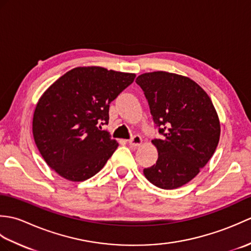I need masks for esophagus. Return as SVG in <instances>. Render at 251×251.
Instances as JSON below:
<instances>
[{
	"label": "esophagus",
	"mask_w": 251,
	"mask_h": 251,
	"mask_svg": "<svg viewBox=\"0 0 251 251\" xmlns=\"http://www.w3.org/2000/svg\"><path fill=\"white\" fill-rule=\"evenodd\" d=\"M128 143L132 147H139L142 143V138L139 135H135L128 140Z\"/></svg>",
	"instance_id": "obj_1"
}]
</instances>
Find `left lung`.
Instances as JSON below:
<instances>
[{
    "label": "left lung",
    "instance_id": "left-lung-1",
    "mask_svg": "<svg viewBox=\"0 0 251 251\" xmlns=\"http://www.w3.org/2000/svg\"><path fill=\"white\" fill-rule=\"evenodd\" d=\"M136 83L145 93L162 135L152 140L157 161L143 174L157 188H180L196 177L214 155L220 139L217 111L205 90L186 76L149 72L138 76Z\"/></svg>",
    "mask_w": 251,
    "mask_h": 251
}]
</instances>
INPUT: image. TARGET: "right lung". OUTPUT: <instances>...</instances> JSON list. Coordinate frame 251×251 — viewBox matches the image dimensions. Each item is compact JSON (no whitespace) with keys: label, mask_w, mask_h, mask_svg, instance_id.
<instances>
[{"label":"right lung","mask_w":251,"mask_h":251,"mask_svg":"<svg viewBox=\"0 0 251 251\" xmlns=\"http://www.w3.org/2000/svg\"><path fill=\"white\" fill-rule=\"evenodd\" d=\"M135 77L101 67H78L46 89L36 103L32 131L51 169L78 182L103 168L119 143L101 125L109 123L110 103Z\"/></svg>","instance_id":"1"}]
</instances>
